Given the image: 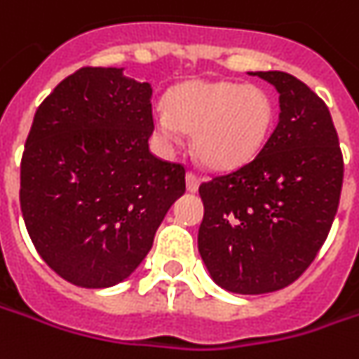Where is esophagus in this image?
Returning a JSON list of instances; mask_svg holds the SVG:
<instances>
[{
    "label": "esophagus",
    "instance_id": "esophagus-1",
    "mask_svg": "<svg viewBox=\"0 0 359 359\" xmlns=\"http://www.w3.org/2000/svg\"><path fill=\"white\" fill-rule=\"evenodd\" d=\"M200 187V179L194 172H187V190L189 192H196Z\"/></svg>",
    "mask_w": 359,
    "mask_h": 359
}]
</instances>
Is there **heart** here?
Masks as SVG:
<instances>
[{"instance_id":"obj_1","label":"heart","mask_w":359,"mask_h":359,"mask_svg":"<svg viewBox=\"0 0 359 359\" xmlns=\"http://www.w3.org/2000/svg\"><path fill=\"white\" fill-rule=\"evenodd\" d=\"M273 119V102L263 88L230 80H190L170 90L153 123L165 145H177L182 129L192 133L194 155L204 167L231 170L262 151Z\"/></svg>"}]
</instances>
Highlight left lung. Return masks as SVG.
Returning <instances> with one entry per match:
<instances>
[{"mask_svg":"<svg viewBox=\"0 0 359 359\" xmlns=\"http://www.w3.org/2000/svg\"><path fill=\"white\" fill-rule=\"evenodd\" d=\"M279 92V121L253 159L200 184L198 251L216 285L279 291L313 263L330 231L344 179L332 116L287 72H250Z\"/></svg>","mask_w":359,"mask_h":359,"instance_id":"left-lung-1","label":"left lung"}]
</instances>
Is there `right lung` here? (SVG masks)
<instances>
[{"label": "right lung", "instance_id": "add662e5", "mask_svg": "<svg viewBox=\"0 0 359 359\" xmlns=\"http://www.w3.org/2000/svg\"><path fill=\"white\" fill-rule=\"evenodd\" d=\"M153 88L123 68L76 70L39 106L21 159V212L33 245L86 289L126 281L145 259L184 167L149 151Z\"/></svg>", "mask_w": 359, "mask_h": 359}]
</instances>
